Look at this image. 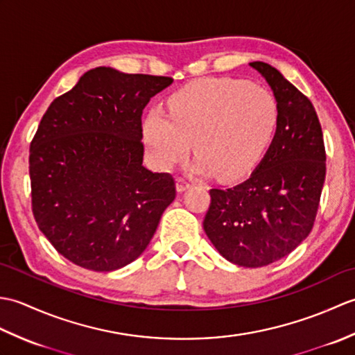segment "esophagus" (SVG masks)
Instances as JSON below:
<instances>
[{"label": "esophagus", "instance_id": "esophagus-1", "mask_svg": "<svg viewBox=\"0 0 355 355\" xmlns=\"http://www.w3.org/2000/svg\"><path fill=\"white\" fill-rule=\"evenodd\" d=\"M191 187V183L187 182V180H184V178H177V192H184L186 189H189Z\"/></svg>", "mask_w": 355, "mask_h": 355}]
</instances>
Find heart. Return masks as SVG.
<instances>
[{
  "instance_id": "heart-1",
  "label": "heart",
  "mask_w": 355,
  "mask_h": 355,
  "mask_svg": "<svg viewBox=\"0 0 355 355\" xmlns=\"http://www.w3.org/2000/svg\"><path fill=\"white\" fill-rule=\"evenodd\" d=\"M169 114L153 110L143 135L154 163L168 169L189 154L195 168L221 180L250 173L267 153L277 126V102L267 88L235 78H206L168 102Z\"/></svg>"
}]
</instances>
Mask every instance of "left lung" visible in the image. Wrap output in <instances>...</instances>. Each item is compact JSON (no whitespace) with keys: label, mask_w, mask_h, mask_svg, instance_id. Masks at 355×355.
Segmentation results:
<instances>
[{"label":"left lung","mask_w":355,"mask_h":355,"mask_svg":"<svg viewBox=\"0 0 355 355\" xmlns=\"http://www.w3.org/2000/svg\"><path fill=\"white\" fill-rule=\"evenodd\" d=\"M250 67L273 89L279 110L276 134L245 182L210 189L202 227L225 259L256 268L285 258L310 235L325 182L327 154L310 99L275 67Z\"/></svg>","instance_id":"8db88e82"}]
</instances>
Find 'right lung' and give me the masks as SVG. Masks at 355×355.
<instances>
[{"instance_id":"right-lung-1","label":"right lung","mask_w":355,"mask_h":355,"mask_svg":"<svg viewBox=\"0 0 355 355\" xmlns=\"http://www.w3.org/2000/svg\"><path fill=\"white\" fill-rule=\"evenodd\" d=\"M172 78L87 71L56 97L30 143L37 227L64 258L112 271L145 252L175 198L171 173L143 166L141 114Z\"/></svg>"}]
</instances>
